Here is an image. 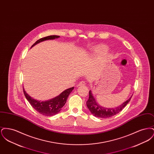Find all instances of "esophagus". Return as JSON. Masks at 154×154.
I'll return each instance as SVG.
<instances>
[{"label":"esophagus","mask_w":154,"mask_h":154,"mask_svg":"<svg viewBox=\"0 0 154 154\" xmlns=\"http://www.w3.org/2000/svg\"><path fill=\"white\" fill-rule=\"evenodd\" d=\"M85 85V82L84 81H80V82L79 84V86H80V85Z\"/></svg>","instance_id":"34e87169"}]
</instances>
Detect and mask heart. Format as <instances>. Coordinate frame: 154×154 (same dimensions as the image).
<instances>
[{"instance_id":"b5f03b06","label":"heart","mask_w":154,"mask_h":154,"mask_svg":"<svg viewBox=\"0 0 154 154\" xmlns=\"http://www.w3.org/2000/svg\"><path fill=\"white\" fill-rule=\"evenodd\" d=\"M104 49H105V48H104ZM105 50H106V49H105Z\"/></svg>"}]
</instances>
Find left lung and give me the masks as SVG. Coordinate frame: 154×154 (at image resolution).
<instances>
[{"mask_svg":"<svg viewBox=\"0 0 154 154\" xmlns=\"http://www.w3.org/2000/svg\"><path fill=\"white\" fill-rule=\"evenodd\" d=\"M132 97V95L128 100L123 103L121 105H120L117 107L109 109L102 107L100 104H99L96 101L95 99L92 95L91 91H89V99L86 104L88 109L95 117L101 118H106L112 117L119 113L122 110V109H124V107L126 106V105L130 102Z\"/></svg>","mask_w":154,"mask_h":154,"instance_id":"1","label":"left lung"}]
</instances>
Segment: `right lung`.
I'll use <instances>...</instances> for the list:
<instances>
[{"mask_svg": "<svg viewBox=\"0 0 154 154\" xmlns=\"http://www.w3.org/2000/svg\"><path fill=\"white\" fill-rule=\"evenodd\" d=\"M60 36L56 35H51L49 36L45 37L42 38L36 41L34 44L32 45V47L42 42L48 40H53L55 38H58ZM31 47V48H32ZM74 87L69 88L62 92L59 95L47 101H40L33 99L25 91L23 87V91L25 97L27 100L29 102L31 106L38 112L40 114L45 116H52L57 114L61 110L62 108L65 104L68 96L73 91Z\"/></svg>", "mask_w": 154, "mask_h": 154, "instance_id": "obj_1", "label": "right lung"}]
</instances>
